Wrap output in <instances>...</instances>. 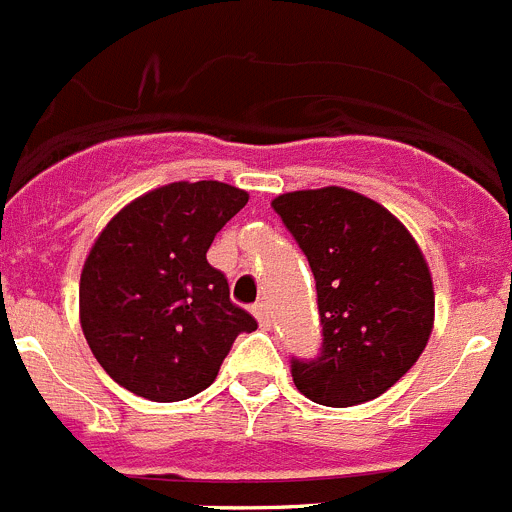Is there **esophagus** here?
I'll use <instances>...</instances> for the list:
<instances>
[{
	"mask_svg": "<svg viewBox=\"0 0 512 512\" xmlns=\"http://www.w3.org/2000/svg\"><path fill=\"white\" fill-rule=\"evenodd\" d=\"M251 312L256 315V320H259L261 328H269L271 325V315H269V307H266V302H256V305L251 307Z\"/></svg>",
	"mask_w": 512,
	"mask_h": 512,
	"instance_id": "1",
	"label": "esophagus"
}]
</instances>
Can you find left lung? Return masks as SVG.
I'll return each instance as SVG.
<instances>
[{
	"label": "left lung",
	"mask_w": 512,
	"mask_h": 512,
	"mask_svg": "<svg viewBox=\"0 0 512 512\" xmlns=\"http://www.w3.org/2000/svg\"><path fill=\"white\" fill-rule=\"evenodd\" d=\"M271 207L310 261L323 348L292 359L297 390L351 408L387 392L433 330V279L408 228L379 202L343 187L279 194Z\"/></svg>",
	"instance_id": "8db88e82"
}]
</instances>
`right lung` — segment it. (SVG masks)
Masks as SVG:
<instances>
[{
	"label": "right lung",
	"instance_id": "1",
	"mask_svg": "<svg viewBox=\"0 0 512 512\" xmlns=\"http://www.w3.org/2000/svg\"><path fill=\"white\" fill-rule=\"evenodd\" d=\"M248 194L223 182H174L122 207L99 233L79 284L94 359L133 395L179 402L207 390L256 320L230 302L207 248Z\"/></svg>",
	"mask_w": 512,
	"mask_h": 512
}]
</instances>
